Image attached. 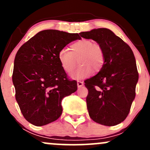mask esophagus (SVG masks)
Returning <instances> with one entry per match:
<instances>
[{"instance_id": "1", "label": "esophagus", "mask_w": 150, "mask_h": 150, "mask_svg": "<svg viewBox=\"0 0 150 150\" xmlns=\"http://www.w3.org/2000/svg\"><path fill=\"white\" fill-rule=\"evenodd\" d=\"M83 85H84L83 82H82V81H80V80L77 81V87H82V86H83Z\"/></svg>"}]
</instances>
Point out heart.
<instances>
[{"instance_id":"1","label":"heart","mask_w":150,"mask_h":150,"mask_svg":"<svg viewBox=\"0 0 150 150\" xmlns=\"http://www.w3.org/2000/svg\"><path fill=\"white\" fill-rule=\"evenodd\" d=\"M58 60L66 73L73 72L78 61L82 66L71 74V77L81 79L90 75L92 70L95 73L101 71L105 63V53L99 44L82 39L72 44L70 51L65 49L60 50Z\"/></svg>"}]
</instances>
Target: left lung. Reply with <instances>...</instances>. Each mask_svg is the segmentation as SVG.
<instances>
[{"label": "left lung", "mask_w": 150, "mask_h": 150, "mask_svg": "<svg viewBox=\"0 0 150 150\" xmlns=\"http://www.w3.org/2000/svg\"><path fill=\"white\" fill-rule=\"evenodd\" d=\"M104 49L105 63L101 71L85 81L86 101L90 118L99 124L113 126L123 122L135 97L138 72L132 49L106 28L80 32Z\"/></svg>", "instance_id": "1"}]
</instances>
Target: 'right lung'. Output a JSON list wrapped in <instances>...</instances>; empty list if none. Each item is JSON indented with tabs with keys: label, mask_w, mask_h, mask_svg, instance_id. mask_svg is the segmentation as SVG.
Masks as SVG:
<instances>
[{
	"label": "right lung",
	"mask_w": 150,
	"mask_h": 150,
	"mask_svg": "<svg viewBox=\"0 0 150 150\" xmlns=\"http://www.w3.org/2000/svg\"><path fill=\"white\" fill-rule=\"evenodd\" d=\"M80 39L77 33L43 30L17 52L13 73L15 99L23 116L32 124L42 126L57 120L63 111L62 99L77 90V82L68 78L58 53Z\"/></svg>",
	"instance_id": "add662e5"
}]
</instances>
